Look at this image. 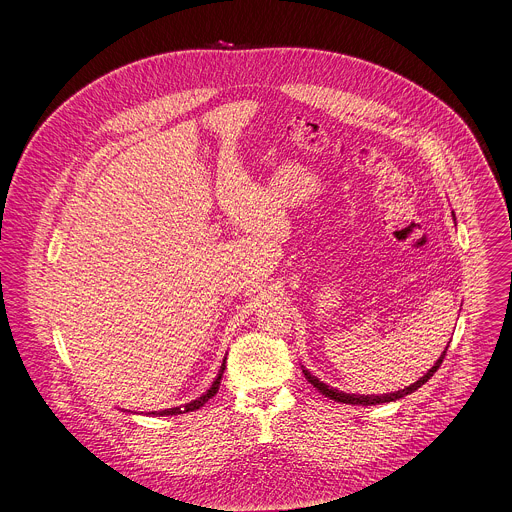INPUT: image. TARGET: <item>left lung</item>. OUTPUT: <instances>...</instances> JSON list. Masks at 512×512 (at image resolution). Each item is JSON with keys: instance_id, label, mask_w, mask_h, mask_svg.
<instances>
[{"instance_id": "left-lung-1", "label": "left lung", "mask_w": 512, "mask_h": 512, "mask_svg": "<svg viewBox=\"0 0 512 512\" xmlns=\"http://www.w3.org/2000/svg\"><path fill=\"white\" fill-rule=\"evenodd\" d=\"M448 350V348H446ZM446 350L442 352V356L435 360V364L433 367L419 379V381H415L413 385H409V387H405V389H401V391H395V393H385V395H350V393H342V391H338V389H332V387H328L324 381H320L318 377H314L308 369H304L302 367V373H304V377L308 379V383H312L322 395H326L328 399H334V401H338V403H348V405H379V403H389V401H397V399H401V397H405V395H411V393H415L421 385H425L431 377H433V373L440 369V364L444 362V356H446Z\"/></svg>"}]
</instances>
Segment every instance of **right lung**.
Masks as SVG:
<instances>
[{"mask_svg": "<svg viewBox=\"0 0 512 512\" xmlns=\"http://www.w3.org/2000/svg\"><path fill=\"white\" fill-rule=\"evenodd\" d=\"M225 369H227V358L223 360V364H221V369H218V377L212 381V385H210V389L206 391V393H202L200 397H196L194 401H190V403H184V405H180V407H172V409H162V411H150L148 415H156V417H164V415H180V413H188V411H196V409H200L208 399H212L214 395H216V391H218V385H221V379H223V373H225Z\"/></svg>", "mask_w": 512, "mask_h": 512, "instance_id": "1", "label": "right lung"}]
</instances>
